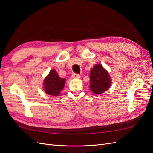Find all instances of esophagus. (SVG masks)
Segmentation results:
<instances>
[{"label":"esophagus","instance_id":"obj_1","mask_svg":"<svg viewBox=\"0 0 153 153\" xmlns=\"http://www.w3.org/2000/svg\"><path fill=\"white\" fill-rule=\"evenodd\" d=\"M72 78L73 79H80V74H76V73H74L72 74Z\"/></svg>","mask_w":153,"mask_h":153}]
</instances>
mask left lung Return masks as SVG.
<instances>
[{
    "instance_id": "left-lung-1",
    "label": "left lung",
    "mask_w": 153,
    "mask_h": 153,
    "mask_svg": "<svg viewBox=\"0 0 153 153\" xmlns=\"http://www.w3.org/2000/svg\"><path fill=\"white\" fill-rule=\"evenodd\" d=\"M90 90L96 94L105 92L111 85L110 74L100 64L95 65L90 70Z\"/></svg>"
}]
</instances>
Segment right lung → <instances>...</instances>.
Listing matches in <instances>:
<instances>
[{"mask_svg":"<svg viewBox=\"0 0 153 153\" xmlns=\"http://www.w3.org/2000/svg\"><path fill=\"white\" fill-rule=\"evenodd\" d=\"M65 80L59 77L56 71L51 70L43 82L45 92L51 96H57L65 86Z\"/></svg>","mask_w":153,"mask_h":153,"instance_id":"1","label":"right lung"}]
</instances>
